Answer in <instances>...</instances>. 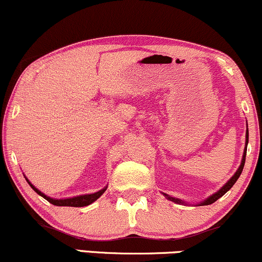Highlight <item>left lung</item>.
Here are the masks:
<instances>
[{
	"label": "left lung",
	"mask_w": 262,
	"mask_h": 262,
	"mask_svg": "<svg viewBox=\"0 0 262 262\" xmlns=\"http://www.w3.org/2000/svg\"><path fill=\"white\" fill-rule=\"evenodd\" d=\"M247 127H248V122H247ZM248 142H249V130L247 128V134H245V148H244V153H243L242 163H241V165H239V168L236 169V171L234 173V175H233V177L230 178V179H229L228 181H227V183L224 184V185H223L222 187H221V189L218 190L217 192L212 193L211 196H208V198L206 199V200H204V201L199 202L198 206H207V205L213 204V202H216L218 199L222 198V196L224 195V193H226L227 191H229V190L232 189V186L234 185V184L236 183V180H238V178L241 177V174H242V171H243V168H244V164H245V157H247ZM163 195H164L165 198H167L168 200H170V201L175 202V204H179V205H189V204H187V202L183 201V200L177 199V198H171V196H169L168 193H164V192H163Z\"/></svg>",
	"instance_id": "1"
}]
</instances>
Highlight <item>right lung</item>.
Masks as SVG:
<instances>
[{"label": "right lung", "instance_id": "add662e5", "mask_svg": "<svg viewBox=\"0 0 262 262\" xmlns=\"http://www.w3.org/2000/svg\"><path fill=\"white\" fill-rule=\"evenodd\" d=\"M24 178H26L27 183L29 184L30 187L35 191L38 195L41 196V198H44L45 200H48L49 202L55 206H70V207H83V206H88L91 204H93L95 200H98L100 198L101 195H103L104 192H105L106 187H103V189L99 190V191L94 192V193H85V195H79V196H75V198H67V199H54V198H50V196L45 195L44 192H41L40 190L36 189L35 186L33 185L32 183H30L29 180H28V178L24 175Z\"/></svg>", "mask_w": 262, "mask_h": 262}]
</instances>
